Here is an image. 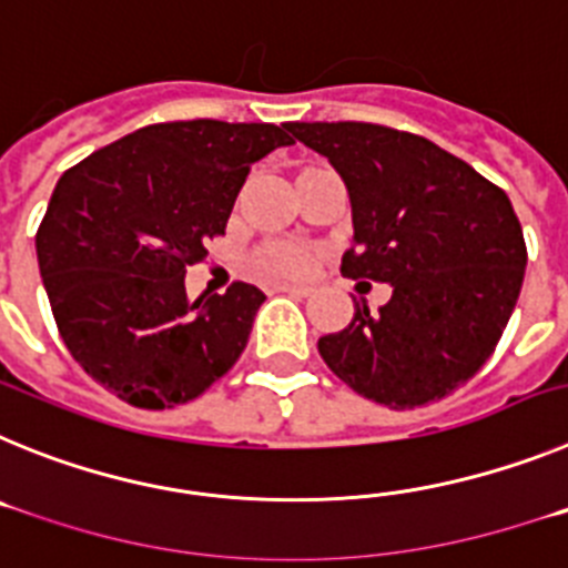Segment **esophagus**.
<instances>
[{
    "mask_svg": "<svg viewBox=\"0 0 568 568\" xmlns=\"http://www.w3.org/2000/svg\"><path fill=\"white\" fill-rule=\"evenodd\" d=\"M275 293H287V295H298V298H307L310 293H313V287L310 284H275Z\"/></svg>",
    "mask_w": 568,
    "mask_h": 568,
    "instance_id": "obj_1",
    "label": "esophagus"
}]
</instances>
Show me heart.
Wrapping results in <instances>:
<instances>
[{
  "mask_svg": "<svg viewBox=\"0 0 568 568\" xmlns=\"http://www.w3.org/2000/svg\"><path fill=\"white\" fill-rule=\"evenodd\" d=\"M315 264V253L298 241H273L250 255V267L261 278H301Z\"/></svg>",
  "mask_w": 568,
  "mask_h": 568,
  "instance_id": "heart-1",
  "label": "heart"
}]
</instances>
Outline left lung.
<instances>
[{
    "label": "left lung",
    "instance_id": "8db88e82",
    "mask_svg": "<svg viewBox=\"0 0 568 568\" xmlns=\"http://www.w3.org/2000/svg\"><path fill=\"white\" fill-rule=\"evenodd\" d=\"M327 155L353 202L346 278L384 281L378 313L318 338L321 358L355 393L415 409L455 393L486 364L518 304L526 241L509 195L424 135L369 122H290Z\"/></svg>",
    "mask_w": 568,
    "mask_h": 568
}]
</instances>
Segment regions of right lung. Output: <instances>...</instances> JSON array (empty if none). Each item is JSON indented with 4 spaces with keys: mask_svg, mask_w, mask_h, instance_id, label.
<instances>
[{
    "mask_svg": "<svg viewBox=\"0 0 568 568\" xmlns=\"http://www.w3.org/2000/svg\"><path fill=\"white\" fill-rule=\"evenodd\" d=\"M284 144L293 135L275 124L162 122L64 170L37 255L90 378L139 409H173L233 369L264 293L233 281L190 304L184 273L224 235L250 164Z\"/></svg>",
    "mask_w": 568,
    "mask_h": 568,
    "instance_id": "obj_1",
    "label": "right lung"
}]
</instances>
